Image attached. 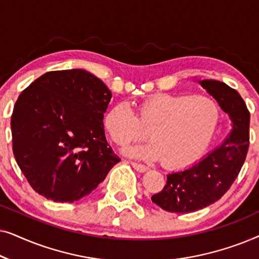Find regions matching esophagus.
<instances>
[{"mask_svg": "<svg viewBox=\"0 0 259 259\" xmlns=\"http://www.w3.org/2000/svg\"><path fill=\"white\" fill-rule=\"evenodd\" d=\"M130 164L132 165V167H133L134 169H137L138 172H146L147 169H148L147 166H145V165H143V164H138V162L130 161Z\"/></svg>", "mask_w": 259, "mask_h": 259, "instance_id": "obj_1", "label": "esophagus"}]
</instances>
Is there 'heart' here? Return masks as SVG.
Wrapping results in <instances>:
<instances>
[{
  "label": "heart",
  "mask_w": 259,
  "mask_h": 259,
  "mask_svg": "<svg viewBox=\"0 0 259 259\" xmlns=\"http://www.w3.org/2000/svg\"><path fill=\"white\" fill-rule=\"evenodd\" d=\"M219 119L214 101L201 94L158 93L138 105L137 114L125 101L105 115V128L119 146L143 140L148 131L152 143L125 150L130 157L159 160L168 168L191 164L212 139Z\"/></svg>",
  "instance_id": "obj_1"
}]
</instances>
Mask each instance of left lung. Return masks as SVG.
<instances>
[{
  "mask_svg": "<svg viewBox=\"0 0 259 259\" xmlns=\"http://www.w3.org/2000/svg\"><path fill=\"white\" fill-rule=\"evenodd\" d=\"M232 121L229 137L203 159L183 171L167 175V182L152 201L173 213H189L221 199L235 182L249 150L250 113L238 92L217 80H201Z\"/></svg>",
  "mask_w": 259,
  "mask_h": 259,
  "instance_id": "1",
  "label": "left lung"
}]
</instances>
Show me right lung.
Returning <instances> with one entry per match:
<instances>
[{"instance_id":"right-lung-1","label":"right lung","mask_w":259,"mask_h":259,"mask_svg":"<svg viewBox=\"0 0 259 259\" xmlns=\"http://www.w3.org/2000/svg\"><path fill=\"white\" fill-rule=\"evenodd\" d=\"M112 93L83 69L48 72L17 99L13 152L35 192L60 203L90 194L120 161L105 137Z\"/></svg>"}]
</instances>
